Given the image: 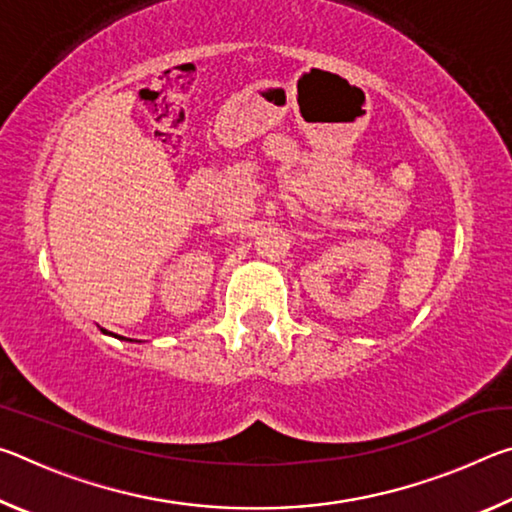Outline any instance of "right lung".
<instances>
[{
	"label": "right lung",
	"instance_id": "obj_1",
	"mask_svg": "<svg viewBox=\"0 0 512 512\" xmlns=\"http://www.w3.org/2000/svg\"><path fill=\"white\" fill-rule=\"evenodd\" d=\"M103 334H108L106 329H103ZM115 336H117V334H115ZM117 339H121V341H131V343H133V339H124V336H117Z\"/></svg>",
	"mask_w": 512,
	"mask_h": 512
}]
</instances>
